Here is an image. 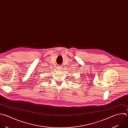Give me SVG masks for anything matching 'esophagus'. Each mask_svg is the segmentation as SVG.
<instances>
[{"instance_id": "1", "label": "esophagus", "mask_w": 128, "mask_h": 128, "mask_svg": "<svg viewBox=\"0 0 128 128\" xmlns=\"http://www.w3.org/2000/svg\"><path fill=\"white\" fill-rule=\"evenodd\" d=\"M58 67V69H61V68H62V67H61V66H59Z\"/></svg>"}]
</instances>
